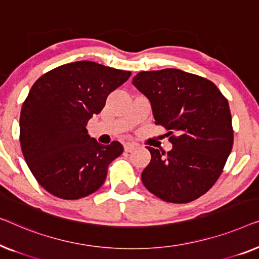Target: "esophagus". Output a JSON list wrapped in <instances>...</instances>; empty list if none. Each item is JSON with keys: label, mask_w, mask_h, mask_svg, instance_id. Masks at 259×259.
Returning <instances> with one entry per match:
<instances>
[{"label": "esophagus", "mask_w": 259, "mask_h": 259, "mask_svg": "<svg viewBox=\"0 0 259 259\" xmlns=\"http://www.w3.org/2000/svg\"><path fill=\"white\" fill-rule=\"evenodd\" d=\"M136 148H137V145L135 143H130V142H128V143H124V151H126V152L134 151Z\"/></svg>", "instance_id": "34e87169"}]
</instances>
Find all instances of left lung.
I'll use <instances>...</instances> for the list:
<instances>
[{
  "label": "left lung",
  "instance_id": "obj_1",
  "mask_svg": "<svg viewBox=\"0 0 259 259\" xmlns=\"http://www.w3.org/2000/svg\"><path fill=\"white\" fill-rule=\"evenodd\" d=\"M133 84L149 98L156 124L172 144L167 152L147 147L144 187L165 202L195 201L213 187L232 150L228 100L214 83L180 69L141 71Z\"/></svg>",
  "mask_w": 259,
  "mask_h": 259
}]
</instances>
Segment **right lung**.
Listing matches in <instances>:
<instances>
[{
	"label": "right lung",
	"mask_w": 259,
	"mask_h": 259,
	"mask_svg": "<svg viewBox=\"0 0 259 259\" xmlns=\"http://www.w3.org/2000/svg\"><path fill=\"white\" fill-rule=\"evenodd\" d=\"M130 76V71L78 61L46 72L32 84L21 109V149L36 181L50 194L78 199L104 183L123 145L117 141L102 145L85 126Z\"/></svg>",
	"instance_id": "obj_1"
}]
</instances>
